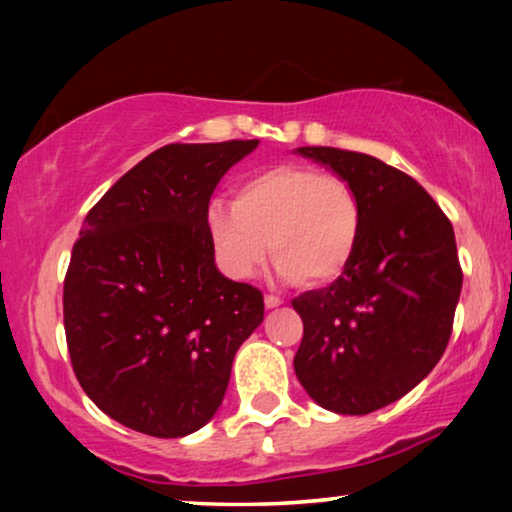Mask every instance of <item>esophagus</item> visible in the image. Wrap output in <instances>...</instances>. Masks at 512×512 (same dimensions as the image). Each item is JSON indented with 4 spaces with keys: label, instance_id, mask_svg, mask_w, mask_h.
<instances>
[{
    "label": "esophagus",
    "instance_id": "obj_1",
    "mask_svg": "<svg viewBox=\"0 0 512 512\" xmlns=\"http://www.w3.org/2000/svg\"><path fill=\"white\" fill-rule=\"evenodd\" d=\"M279 305H282V298L272 296V293L265 296V307H268V310H275V307H279Z\"/></svg>",
    "mask_w": 512,
    "mask_h": 512
}]
</instances>
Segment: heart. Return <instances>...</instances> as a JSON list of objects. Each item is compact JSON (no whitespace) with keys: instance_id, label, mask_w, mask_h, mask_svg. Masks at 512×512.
Listing matches in <instances>:
<instances>
[{"instance_id":"b5f03b06","label":"heart","mask_w":512,"mask_h":512,"mask_svg":"<svg viewBox=\"0 0 512 512\" xmlns=\"http://www.w3.org/2000/svg\"><path fill=\"white\" fill-rule=\"evenodd\" d=\"M205 223L228 275L254 277L272 247L279 277L321 289L338 282L352 263L363 209L347 179L282 163L244 177L233 202H209Z\"/></svg>"}]
</instances>
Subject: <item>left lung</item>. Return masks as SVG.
I'll use <instances>...</instances> for the list:
<instances>
[{"mask_svg": "<svg viewBox=\"0 0 512 512\" xmlns=\"http://www.w3.org/2000/svg\"><path fill=\"white\" fill-rule=\"evenodd\" d=\"M356 188L359 247L345 275L291 300L303 319L293 368L338 415H368L415 389L443 356L461 293L452 223L408 174L366 153L300 146Z\"/></svg>", "mask_w": 512, "mask_h": 512, "instance_id": "obj_1", "label": "left lung"}]
</instances>
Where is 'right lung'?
<instances>
[{"instance_id":"right-lung-1","label":"right lung","mask_w":512,"mask_h":512,"mask_svg":"<svg viewBox=\"0 0 512 512\" xmlns=\"http://www.w3.org/2000/svg\"><path fill=\"white\" fill-rule=\"evenodd\" d=\"M256 146L167 144L83 221L62 291L69 359L90 401L132 431L202 429L261 326L263 293L216 270L205 223L216 184Z\"/></svg>"}]
</instances>
